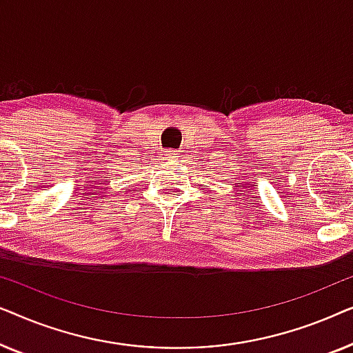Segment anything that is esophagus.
Returning <instances> with one entry per match:
<instances>
[{"mask_svg":"<svg viewBox=\"0 0 353 353\" xmlns=\"http://www.w3.org/2000/svg\"><path fill=\"white\" fill-rule=\"evenodd\" d=\"M167 157L170 159V161H176V159L180 157V151H176V149H170V151H167Z\"/></svg>","mask_w":353,"mask_h":353,"instance_id":"34e87169","label":"esophagus"}]
</instances>
